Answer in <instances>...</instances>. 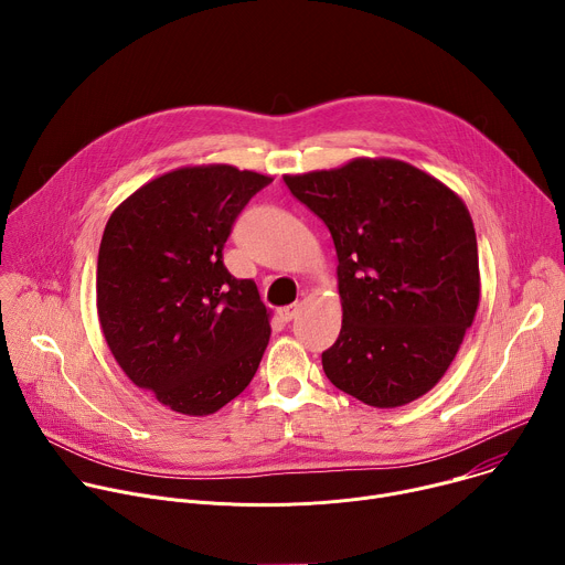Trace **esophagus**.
<instances>
[{"label": "esophagus", "mask_w": 565, "mask_h": 565, "mask_svg": "<svg viewBox=\"0 0 565 565\" xmlns=\"http://www.w3.org/2000/svg\"><path fill=\"white\" fill-rule=\"evenodd\" d=\"M295 315H297V306H295V303L279 308V319H281V321H290Z\"/></svg>", "instance_id": "1"}]
</instances>
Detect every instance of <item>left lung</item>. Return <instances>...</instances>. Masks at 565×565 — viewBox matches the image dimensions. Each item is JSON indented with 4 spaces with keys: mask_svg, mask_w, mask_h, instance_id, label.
Returning a JSON list of instances; mask_svg holds the SVG:
<instances>
[{
    "mask_svg": "<svg viewBox=\"0 0 565 565\" xmlns=\"http://www.w3.org/2000/svg\"><path fill=\"white\" fill-rule=\"evenodd\" d=\"M284 183L324 221L340 262L342 331L321 353L327 377L380 409L425 395L478 308V246L465 203L393 158H358Z\"/></svg>",
    "mask_w": 565,
    "mask_h": 565,
    "instance_id": "obj_1",
    "label": "left lung"
}]
</instances>
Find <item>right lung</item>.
I'll return each mask as SVG.
<instances>
[{
    "label": "right lung",
    "mask_w": 565,
    "mask_h": 565,
    "mask_svg": "<svg viewBox=\"0 0 565 565\" xmlns=\"http://www.w3.org/2000/svg\"><path fill=\"white\" fill-rule=\"evenodd\" d=\"M273 179L232 166L183 168L136 190L98 253L105 340L138 386L185 416H207L255 377L270 340L253 279L223 266L236 216Z\"/></svg>",
    "instance_id": "1"
}]
</instances>
